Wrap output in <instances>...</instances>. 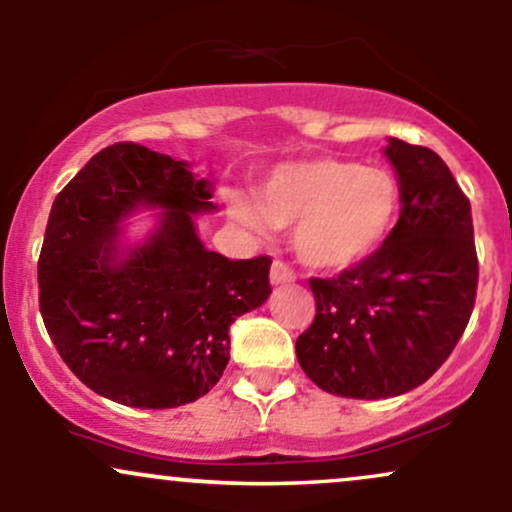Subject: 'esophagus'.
Wrapping results in <instances>:
<instances>
[{
	"instance_id": "obj_1",
	"label": "esophagus",
	"mask_w": 512,
	"mask_h": 512,
	"mask_svg": "<svg viewBox=\"0 0 512 512\" xmlns=\"http://www.w3.org/2000/svg\"><path fill=\"white\" fill-rule=\"evenodd\" d=\"M269 279H272L274 286H279V284H293V281H296V272H293V269H291L286 262L276 260V262L272 264V269H269Z\"/></svg>"
}]
</instances>
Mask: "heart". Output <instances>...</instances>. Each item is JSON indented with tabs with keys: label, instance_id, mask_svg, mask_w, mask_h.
I'll list each match as a JSON object with an SVG mask.
<instances>
[{
	"label": "heart",
	"instance_id": "obj_1",
	"mask_svg": "<svg viewBox=\"0 0 512 512\" xmlns=\"http://www.w3.org/2000/svg\"><path fill=\"white\" fill-rule=\"evenodd\" d=\"M399 182L383 168L339 158H310L274 168L255 190V206L231 197L240 223L264 231L293 226V250L303 264L339 272L375 252L397 219Z\"/></svg>",
	"mask_w": 512,
	"mask_h": 512
}]
</instances>
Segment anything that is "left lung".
Returning <instances> with one entry per match:
<instances>
[{
    "mask_svg": "<svg viewBox=\"0 0 512 512\" xmlns=\"http://www.w3.org/2000/svg\"><path fill=\"white\" fill-rule=\"evenodd\" d=\"M402 211L378 248L332 279L308 281L313 325L296 356L320 390L383 399L426 383L460 342L477 301L469 199L443 158L390 139Z\"/></svg>",
    "mask_w": 512,
    "mask_h": 512,
    "instance_id": "obj_1",
    "label": "left lung"
}]
</instances>
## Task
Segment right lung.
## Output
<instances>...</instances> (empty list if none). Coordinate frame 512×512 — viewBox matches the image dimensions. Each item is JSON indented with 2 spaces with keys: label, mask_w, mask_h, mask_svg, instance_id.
<instances>
[{
  "label": "right lung",
  "mask_w": 512,
  "mask_h": 512,
  "mask_svg": "<svg viewBox=\"0 0 512 512\" xmlns=\"http://www.w3.org/2000/svg\"><path fill=\"white\" fill-rule=\"evenodd\" d=\"M209 180L142 144L98 151L52 204L38 260L40 315L69 370L139 409L190 404L219 383L228 327L267 301V255L228 260L197 238ZM137 206L167 211L122 258L116 223Z\"/></svg>",
  "instance_id": "obj_1"
}]
</instances>
